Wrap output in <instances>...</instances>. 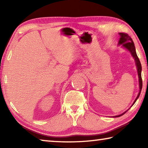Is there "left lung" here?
<instances>
[{"mask_svg":"<svg viewBox=\"0 0 148 148\" xmlns=\"http://www.w3.org/2000/svg\"><path fill=\"white\" fill-rule=\"evenodd\" d=\"M119 35H120V36H121V38H120V39H119V44H122L123 46L125 47L126 49H128L129 51L131 52L132 57H134L135 61H136V66H137L138 74V77H139L140 92H139L138 95V96L136 98V99H135V101L133 103V104H134L135 103V102L136 101L138 98L139 97L140 92H141V90L142 88V76H141L142 66H141V63H140L138 57L137 55H136V49H135V47H134V44L133 41H132V38H131V36H130L128 34L125 33V32H120ZM125 112H124L123 114H122L121 115H119V116H117L116 117H119V116H122V115H123Z\"/></svg>","mask_w":148,"mask_h":148,"instance_id":"8db88e82","label":"left lung"}]
</instances>
